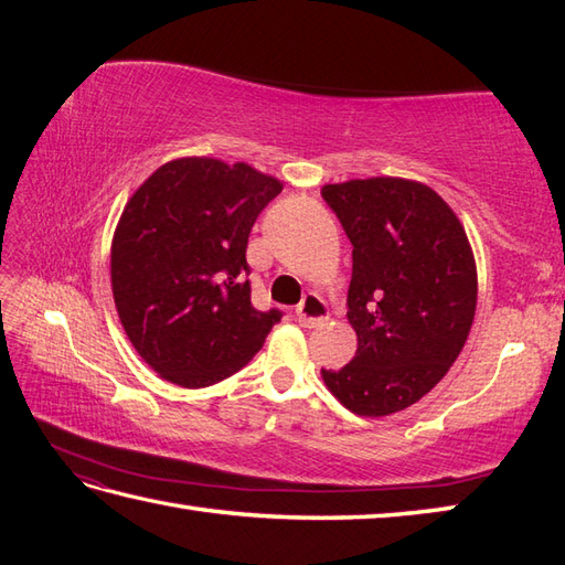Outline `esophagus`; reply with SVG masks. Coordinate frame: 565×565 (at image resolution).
Returning a JSON list of instances; mask_svg holds the SVG:
<instances>
[{
	"label": "esophagus",
	"instance_id": "1",
	"mask_svg": "<svg viewBox=\"0 0 565 565\" xmlns=\"http://www.w3.org/2000/svg\"><path fill=\"white\" fill-rule=\"evenodd\" d=\"M328 318H330V310L318 294H308L301 301V306L296 308V320L301 322L303 328H318L322 322H328Z\"/></svg>",
	"mask_w": 565,
	"mask_h": 565
}]
</instances>
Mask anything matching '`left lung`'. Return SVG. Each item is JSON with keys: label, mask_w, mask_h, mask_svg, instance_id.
I'll use <instances>...</instances> for the list:
<instances>
[{"label": "left lung", "mask_w": 565, "mask_h": 565, "mask_svg": "<svg viewBox=\"0 0 565 565\" xmlns=\"http://www.w3.org/2000/svg\"><path fill=\"white\" fill-rule=\"evenodd\" d=\"M352 243L347 318L356 354L322 381L347 411H405L447 376L473 326L478 271L459 215L403 177L322 186Z\"/></svg>", "instance_id": "left-lung-1"}]
</instances>
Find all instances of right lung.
Masks as SVG:
<instances>
[{
	"label": "right lung",
	"mask_w": 565,
	"mask_h": 565,
	"mask_svg": "<svg viewBox=\"0 0 565 565\" xmlns=\"http://www.w3.org/2000/svg\"><path fill=\"white\" fill-rule=\"evenodd\" d=\"M284 184L247 162L177 158L124 206L111 239V291L130 344L154 374L203 388L243 369L279 310L249 301L252 225Z\"/></svg>",
	"instance_id": "obj_1"
}]
</instances>
